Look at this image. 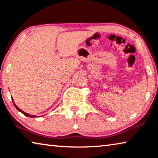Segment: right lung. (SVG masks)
<instances>
[{
	"instance_id": "1",
	"label": "right lung",
	"mask_w": 158,
	"mask_h": 158,
	"mask_svg": "<svg viewBox=\"0 0 158 158\" xmlns=\"http://www.w3.org/2000/svg\"><path fill=\"white\" fill-rule=\"evenodd\" d=\"M12 102H13V104H14V105H15V108L17 109V110L19 111H20V112H21V113H22L23 114H24L26 116H27V117H31V118H34V117H36L35 116H34V115H30V114H26V112H24V111H23L22 110H21V109H20L18 107V106L15 105V102H14V100H13V99H12Z\"/></svg>"
}]
</instances>
